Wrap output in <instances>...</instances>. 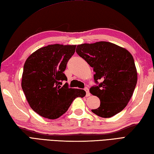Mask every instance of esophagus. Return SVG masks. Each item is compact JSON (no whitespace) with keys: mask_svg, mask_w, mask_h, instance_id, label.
<instances>
[{"mask_svg":"<svg viewBox=\"0 0 154 154\" xmlns=\"http://www.w3.org/2000/svg\"><path fill=\"white\" fill-rule=\"evenodd\" d=\"M84 90L85 91V92H86V96H87V97L90 96V92H89V89H88L87 87H85V88Z\"/></svg>","mask_w":154,"mask_h":154,"instance_id":"esophagus-1","label":"esophagus"}]
</instances>
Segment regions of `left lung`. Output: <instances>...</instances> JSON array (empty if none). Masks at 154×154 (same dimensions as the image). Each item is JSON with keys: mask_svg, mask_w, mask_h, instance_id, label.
I'll use <instances>...</instances> for the list:
<instances>
[{"mask_svg": "<svg viewBox=\"0 0 154 154\" xmlns=\"http://www.w3.org/2000/svg\"><path fill=\"white\" fill-rule=\"evenodd\" d=\"M76 52L93 68L95 83L101 81L90 89V93L100 101V106L91 111L103 118L121 112L131 99L138 79L132 54L108 42L78 45Z\"/></svg>", "mask_w": 154, "mask_h": 154, "instance_id": "left-lung-1", "label": "left lung"}]
</instances>
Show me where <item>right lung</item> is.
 Listing matches in <instances>:
<instances>
[{
  "mask_svg": "<svg viewBox=\"0 0 154 154\" xmlns=\"http://www.w3.org/2000/svg\"><path fill=\"white\" fill-rule=\"evenodd\" d=\"M76 45H48L38 49L26 60L21 85L32 109L48 119H56L67 111L73 100L83 98V89H71L62 81Z\"/></svg>",
  "mask_w": 154,
  "mask_h": 154,
  "instance_id": "add662e5",
  "label": "right lung"
}]
</instances>
